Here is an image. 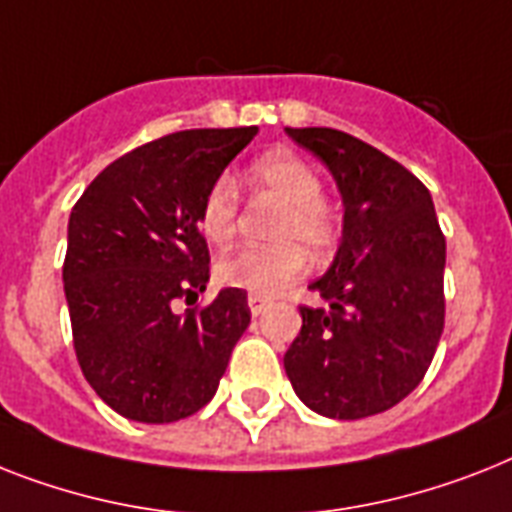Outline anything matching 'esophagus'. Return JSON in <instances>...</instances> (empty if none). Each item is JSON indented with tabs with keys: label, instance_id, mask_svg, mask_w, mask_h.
Listing matches in <instances>:
<instances>
[{
	"label": "esophagus",
	"instance_id": "esophagus-1",
	"mask_svg": "<svg viewBox=\"0 0 512 512\" xmlns=\"http://www.w3.org/2000/svg\"><path fill=\"white\" fill-rule=\"evenodd\" d=\"M247 305H249V313H252L257 318V315H263L265 310H268L270 302L263 297V294H249Z\"/></svg>",
	"mask_w": 512,
	"mask_h": 512
}]
</instances>
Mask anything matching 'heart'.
<instances>
[{
  "label": "heart",
  "mask_w": 512,
  "mask_h": 512,
  "mask_svg": "<svg viewBox=\"0 0 512 512\" xmlns=\"http://www.w3.org/2000/svg\"><path fill=\"white\" fill-rule=\"evenodd\" d=\"M252 181L270 197L284 202L273 247H244L220 257V284L247 289L252 294H276L307 268L302 244L313 252H328L336 242V220L323 202L318 170L294 152L276 149L252 165ZM239 220V189L231 176H218L199 207V228L213 244H228Z\"/></svg>",
  "instance_id": "1"
}]
</instances>
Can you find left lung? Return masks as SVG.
Segmentation results:
<instances>
[{
    "label": "left lung",
    "instance_id": "1",
    "mask_svg": "<svg viewBox=\"0 0 512 512\" xmlns=\"http://www.w3.org/2000/svg\"><path fill=\"white\" fill-rule=\"evenodd\" d=\"M331 170L344 205L331 268L310 284L328 307H299L286 376L310 410L357 421L402 402L444 328L447 244L429 189L400 162L336 128H286Z\"/></svg>",
    "mask_w": 512,
    "mask_h": 512
}]
</instances>
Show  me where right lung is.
I'll list each match as a JSON object with an SVG mask.
<instances>
[{"label":"right lung","instance_id":"1","mask_svg":"<svg viewBox=\"0 0 512 512\" xmlns=\"http://www.w3.org/2000/svg\"><path fill=\"white\" fill-rule=\"evenodd\" d=\"M257 128H194L107 165L73 207L62 265L73 347L91 389L128 421L173 423L213 400L249 326L247 292L210 281L199 207Z\"/></svg>","mask_w":512,"mask_h":512}]
</instances>
